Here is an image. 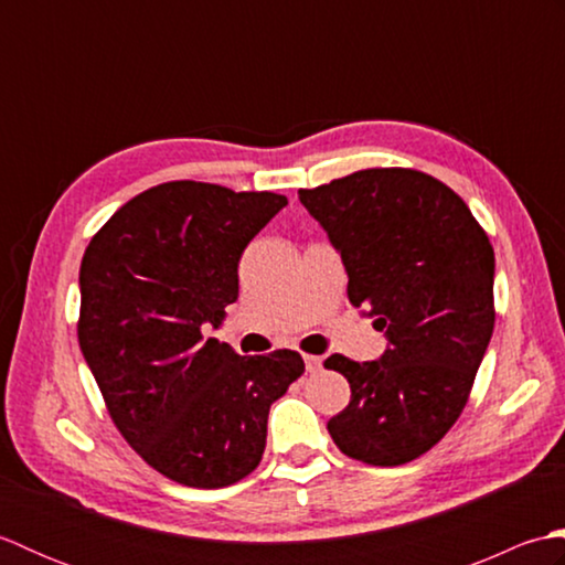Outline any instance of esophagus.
Returning <instances> with one entry per match:
<instances>
[{
	"mask_svg": "<svg viewBox=\"0 0 565 565\" xmlns=\"http://www.w3.org/2000/svg\"><path fill=\"white\" fill-rule=\"evenodd\" d=\"M303 362H306V369L310 371V374L322 369V356H318V354H303Z\"/></svg>",
	"mask_w": 565,
	"mask_h": 565,
	"instance_id": "34e87169",
	"label": "esophagus"
}]
</instances>
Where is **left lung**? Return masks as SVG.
Here are the masks:
<instances>
[{"instance_id":"8db88e82","label":"left lung","mask_w":565,"mask_h":565,"mask_svg":"<svg viewBox=\"0 0 565 565\" xmlns=\"http://www.w3.org/2000/svg\"><path fill=\"white\" fill-rule=\"evenodd\" d=\"M340 249L347 296L391 347L376 362L326 359L352 398L328 423L340 451L401 466L463 413L495 326V252L459 194L411 167H371L298 189Z\"/></svg>"}]
</instances>
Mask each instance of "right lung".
<instances>
[{"instance_id": "right-lung-1", "label": "right lung", "mask_w": 565, "mask_h": 565, "mask_svg": "<svg viewBox=\"0 0 565 565\" xmlns=\"http://www.w3.org/2000/svg\"><path fill=\"white\" fill-rule=\"evenodd\" d=\"M286 206L271 191L167 182L124 203L84 249L77 340L106 411L154 471L225 488L262 461L298 352L239 356L203 326L237 301V262Z\"/></svg>"}]
</instances>
